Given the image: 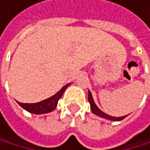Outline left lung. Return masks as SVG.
Segmentation results:
<instances>
[{
	"label": "left lung",
	"instance_id": "left-lung-1",
	"mask_svg": "<svg viewBox=\"0 0 150 150\" xmlns=\"http://www.w3.org/2000/svg\"><path fill=\"white\" fill-rule=\"evenodd\" d=\"M88 101H89V103H90V106H91V110H92V112H93L94 114H96L97 116H100V117L104 118V119H107V120H114V122H117V120H123L124 118L127 117V115H126V116H122V117H113V116H110V115H108V114L103 112L100 110V109L96 106V104L94 103L93 99V96H92V93H91L90 91L88 92Z\"/></svg>",
	"mask_w": 150,
	"mask_h": 150
}]
</instances>
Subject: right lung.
Wrapping results in <instances>:
<instances>
[{
    "instance_id": "1",
    "label": "right lung",
    "mask_w": 150,
    "mask_h": 150,
    "mask_svg": "<svg viewBox=\"0 0 150 150\" xmlns=\"http://www.w3.org/2000/svg\"><path fill=\"white\" fill-rule=\"evenodd\" d=\"M68 85H70V83L66 84L64 87H63L59 92H57L55 95H53L52 97L47 98V99L39 102V103H18L26 111H28L30 113H35V114H43V113H47L54 111L57 105V102L60 98L62 97L63 93H64L65 90L68 87Z\"/></svg>"
}]
</instances>
